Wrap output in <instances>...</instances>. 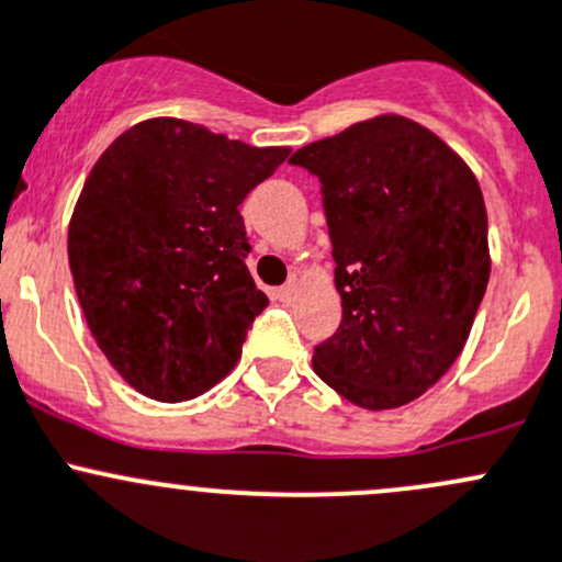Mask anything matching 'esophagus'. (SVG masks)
<instances>
[{
    "instance_id": "obj_1",
    "label": "esophagus",
    "mask_w": 562,
    "mask_h": 562,
    "mask_svg": "<svg viewBox=\"0 0 562 562\" xmlns=\"http://www.w3.org/2000/svg\"><path fill=\"white\" fill-rule=\"evenodd\" d=\"M293 293H296V285H293V282H288V285L277 288V291H274V296L280 299V302H291V299H293Z\"/></svg>"
}]
</instances>
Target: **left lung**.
Masks as SVG:
<instances>
[{
	"instance_id": "left-lung-1",
	"label": "left lung",
	"mask_w": 562,
	"mask_h": 562,
	"mask_svg": "<svg viewBox=\"0 0 562 562\" xmlns=\"http://www.w3.org/2000/svg\"><path fill=\"white\" fill-rule=\"evenodd\" d=\"M321 179L342 299L315 348L323 383L367 411L402 407L454 364L490 282L486 209L462 157L405 116H375L302 146Z\"/></svg>"
}]
</instances>
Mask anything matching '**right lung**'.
Wrapping results in <instances>:
<instances>
[{
  "label": "right lung",
  "mask_w": 562,
  "mask_h": 562,
  "mask_svg": "<svg viewBox=\"0 0 562 562\" xmlns=\"http://www.w3.org/2000/svg\"><path fill=\"white\" fill-rule=\"evenodd\" d=\"M291 155L146 119L94 162L67 231L89 331L135 391L184 402L223 381L269 299L239 203Z\"/></svg>",
  "instance_id": "right-lung-1"
}]
</instances>
